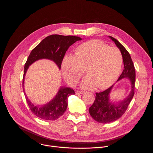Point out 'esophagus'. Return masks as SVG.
<instances>
[{
    "label": "esophagus",
    "instance_id": "obj_1",
    "mask_svg": "<svg viewBox=\"0 0 153 153\" xmlns=\"http://www.w3.org/2000/svg\"><path fill=\"white\" fill-rule=\"evenodd\" d=\"M84 93V91H76V94H83Z\"/></svg>",
    "mask_w": 153,
    "mask_h": 153
}]
</instances>
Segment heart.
<instances>
[{
  "label": "heart",
  "instance_id": "1",
  "mask_svg": "<svg viewBox=\"0 0 153 153\" xmlns=\"http://www.w3.org/2000/svg\"><path fill=\"white\" fill-rule=\"evenodd\" d=\"M75 52L76 55L65 56L62 63L63 75L70 84L75 85L85 70L88 76L81 83L83 88H106L119 76L123 59L117 48L99 40H91L79 45Z\"/></svg>",
  "mask_w": 153,
  "mask_h": 153
}]
</instances>
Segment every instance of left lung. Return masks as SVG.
Masks as SVG:
<instances>
[{
    "label": "left lung",
    "mask_w": 153,
    "mask_h": 153,
    "mask_svg": "<svg viewBox=\"0 0 153 153\" xmlns=\"http://www.w3.org/2000/svg\"><path fill=\"white\" fill-rule=\"evenodd\" d=\"M110 37L120 49L123 60L124 69L118 80L122 78L128 77L131 82V91L124 100L117 104L111 103L109 102V94L113 86L102 92L96 93L94 102L90 107L89 111L91 117L96 121L103 123L114 122L121 117L125 113L134 94L136 80L135 68L129 53L117 40L111 36Z\"/></svg>",
    "instance_id": "obj_1"
}]
</instances>
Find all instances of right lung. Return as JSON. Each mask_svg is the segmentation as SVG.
<instances>
[{
  "mask_svg": "<svg viewBox=\"0 0 153 153\" xmlns=\"http://www.w3.org/2000/svg\"><path fill=\"white\" fill-rule=\"evenodd\" d=\"M82 39L75 36H62L53 34L42 40L30 54L25 64L22 85L24 88L25 73L30 65L41 59L53 60L61 68L63 57L69 47L76 41ZM25 99L31 111L39 118L45 120H55L62 116L66 111L68 106V97L74 94L73 89L67 87H61L56 96L48 103L41 107L34 106L28 99L24 92Z\"/></svg>",
  "mask_w": 153,
  "mask_h": 153,
  "instance_id": "right-lung-1",
  "label": "right lung"
}]
</instances>
